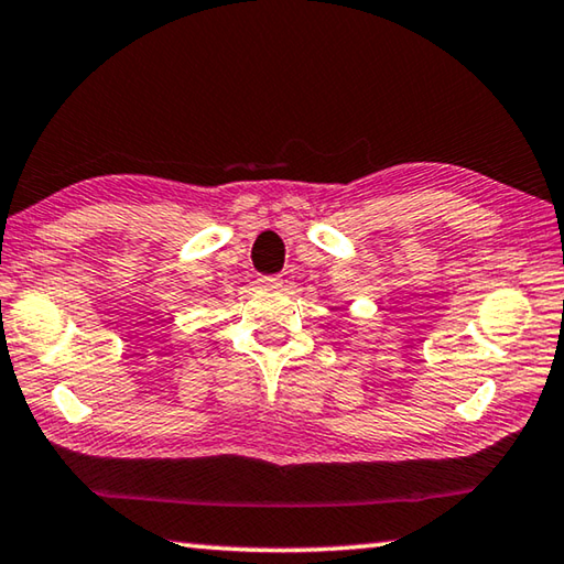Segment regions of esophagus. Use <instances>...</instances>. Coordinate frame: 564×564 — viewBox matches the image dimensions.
I'll return each instance as SVG.
<instances>
[{
    "mask_svg": "<svg viewBox=\"0 0 564 564\" xmlns=\"http://www.w3.org/2000/svg\"><path fill=\"white\" fill-rule=\"evenodd\" d=\"M259 283L265 285V289H279V285L283 283V279H281V275H261Z\"/></svg>",
    "mask_w": 564,
    "mask_h": 564,
    "instance_id": "1",
    "label": "esophagus"
}]
</instances>
